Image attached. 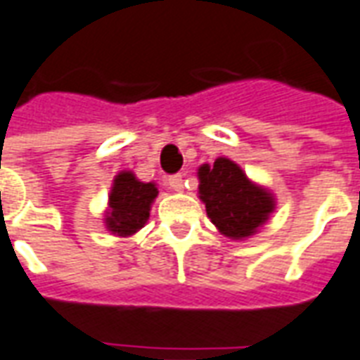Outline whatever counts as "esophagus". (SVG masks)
I'll return each instance as SVG.
<instances>
[{"mask_svg": "<svg viewBox=\"0 0 360 360\" xmlns=\"http://www.w3.org/2000/svg\"><path fill=\"white\" fill-rule=\"evenodd\" d=\"M167 184H169L170 190L182 191L184 190V174H172V176H169Z\"/></svg>", "mask_w": 360, "mask_h": 360, "instance_id": "1", "label": "esophagus"}]
</instances>
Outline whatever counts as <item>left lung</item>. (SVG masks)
I'll use <instances>...</instances> for the list:
<instances>
[{"mask_svg": "<svg viewBox=\"0 0 360 360\" xmlns=\"http://www.w3.org/2000/svg\"><path fill=\"white\" fill-rule=\"evenodd\" d=\"M199 197L221 233L243 239L256 233L275 209L271 193L245 176L241 167L226 158L199 169Z\"/></svg>", "mask_w": 360, "mask_h": 360, "instance_id": "8db88e82", "label": "left lung"}]
</instances>
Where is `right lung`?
<instances>
[{
    "instance_id": "1",
    "label": "right lung",
    "mask_w": 360,
    "mask_h": 360,
    "mask_svg": "<svg viewBox=\"0 0 360 360\" xmlns=\"http://www.w3.org/2000/svg\"><path fill=\"white\" fill-rule=\"evenodd\" d=\"M158 197L155 184L136 180L132 172H121L113 180L106 226L119 237L136 233L150 218V207Z\"/></svg>"
}]
</instances>
